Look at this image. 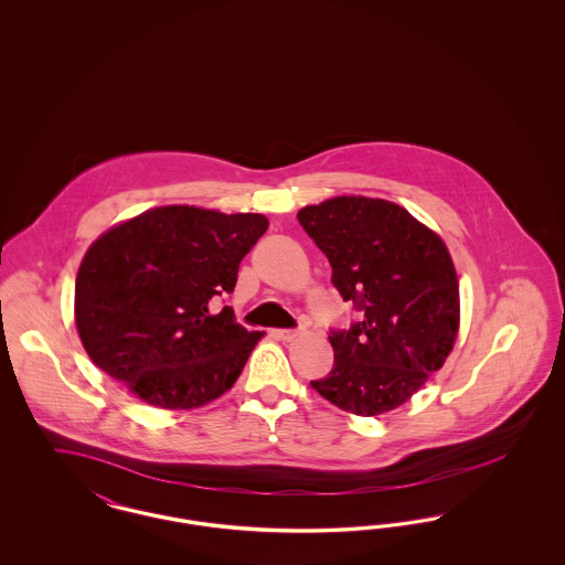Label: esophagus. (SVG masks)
<instances>
[{
	"mask_svg": "<svg viewBox=\"0 0 565 565\" xmlns=\"http://www.w3.org/2000/svg\"><path fill=\"white\" fill-rule=\"evenodd\" d=\"M279 341H296V339H300L305 332L302 330H275L273 332Z\"/></svg>",
	"mask_w": 565,
	"mask_h": 565,
	"instance_id": "obj_1",
	"label": "esophagus"
}]
</instances>
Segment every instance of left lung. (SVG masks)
Returning a JSON list of instances; mask_svg holds the SVG:
<instances>
[{"instance_id":"1","label":"left lung","mask_w":565,"mask_h":565,"mask_svg":"<svg viewBox=\"0 0 565 565\" xmlns=\"http://www.w3.org/2000/svg\"><path fill=\"white\" fill-rule=\"evenodd\" d=\"M298 222L326 254L337 290L364 313L328 337L334 366L311 387L362 417L398 408L456 345L459 284L447 245L385 199L334 196L302 207Z\"/></svg>"}]
</instances>
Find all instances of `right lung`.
Listing matches in <instances>:
<instances>
[{"label": "right lung", "mask_w": 565, "mask_h": 565, "mask_svg": "<svg viewBox=\"0 0 565 565\" xmlns=\"http://www.w3.org/2000/svg\"><path fill=\"white\" fill-rule=\"evenodd\" d=\"M263 214L164 205L90 243L76 277L74 316L90 360L143 403L189 411L228 392L265 332L231 307L243 256L267 233Z\"/></svg>", "instance_id": "obj_1"}]
</instances>
